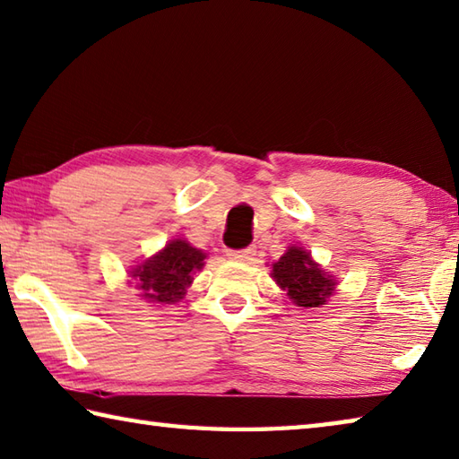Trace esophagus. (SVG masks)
I'll return each instance as SVG.
<instances>
[{
	"label": "esophagus",
	"instance_id": "esophagus-1",
	"mask_svg": "<svg viewBox=\"0 0 459 459\" xmlns=\"http://www.w3.org/2000/svg\"><path fill=\"white\" fill-rule=\"evenodd\" d=\"M256 250L255 248H245V250H235V253H229L230 260H238V263H250L255 260Z\"/></svg>",
	"mask_w": 459,
	"mask_h": 459
}]
</instances>
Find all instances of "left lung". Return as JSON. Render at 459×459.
Here are the masks:
<instances>
[{"label":"left lung","mask_w":459,"mask_h":459,"mask_svg":"<svg viewBox=\"0 0 459 459\" xmlns=\"http://www.w3.org/2000/svg\"><path fill=\"white\" fill-rule=\"evenodd\" d=\"M271 278L300 308H320L334 296L338 281L326 273L307 248L290 245L284 255L271 264Z\"/></svg>","instance_id":"left-lung-1"}]
</instances>
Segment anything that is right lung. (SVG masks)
I'll return each instance as SVG.
<instances>
[{"label": "right lung", "mask_w": 459, "mask_h": 459, "mask_svg": "<svg viewBox=\"0 0 459 459\" xmlns=\"http://www.w3.org/2000/svg\"><path fill=\"white\" fill-rule=\"evenodd\" d=\"M206 253L185 238H173L141 263L129 266L127 284H134L141 300L177 304L185 299L195 274L203 271Z\"/></svg>", "instance_id": "1"}]
</instances>
